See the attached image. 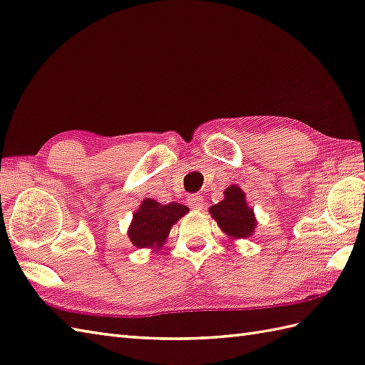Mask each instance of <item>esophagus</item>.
Wrapping results in <instances>:
<instances>
[{
	"mask_svg": "<svg viewBox=\"0 0 365 365\" xmlns=\"http://www.w3.org/2000/svg\"><path fill=\"white\" fill-rule=\"evenodd\" d=\"M187 202L190 209L193 210H202L204 209V200L201 195H190V197L187 198Z\"/></svg>",
	"mask_w": 365,
	"mask_h": 365,
	"instance_id": "esophagus-1",
	"label": "esophagus"
}]
</instances>
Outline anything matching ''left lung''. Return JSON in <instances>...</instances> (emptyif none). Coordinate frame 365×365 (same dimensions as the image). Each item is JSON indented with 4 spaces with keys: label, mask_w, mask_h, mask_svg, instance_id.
Wrapping results in <instances>:
<instances>
[{
    "label": "left lung",
    "mask_w": 365,
    "mask_h": 365,
    "mask_svg": "<svg viewBox=\"0 0 365 365\" xmlns=\"http://www.w3.org/2000/svg\"><path fill=\"white\" fill-rule=\"evenodd\" d=\"M223 195V200L209 207L210 217L230 242L251 237L255 232L257 218L254 209L247 204L246 193L234 184L229 185Z\"/></svg>",
    "instance_id": "left-lung-1"
}]
</instances>
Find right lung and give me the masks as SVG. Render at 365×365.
<instances>
[{"mask_svg": "<svg viewBox=\"0 0 365 365\" xmlns=\"http://www.w3.org/2000/svg\"><path fill=\"white\" fill-rule=\"evenodd\" d=\"M187 212L189 207L180 202L161 204L156 200L145 198L133 213L128 227L130 242L140 250H161L173 225Z\"/></svg>", "mask_w": 365, "mask_h": 365, "instance_id": "add662e5", "label": "right lung"}]
</instances>
